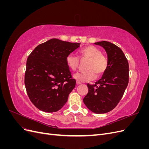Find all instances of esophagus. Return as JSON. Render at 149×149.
<instances>
[{
	"label": "esophagus",
	"mask_w": 149,
	"mask_h": 149,
	"mask_svg": "<svg viewBox=\"0 0 149 149\" xmlns=\"http://www.w3.org/2000/svg\"><path fill=\"white\" fill-rule=\"evenodd\" d=\"M76 84H81V83L78 81H76Z\"/></svg>",
	"instance_id": "esophagus-1"
}]
</instances>
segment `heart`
Here are the masks:
<instances>
[{
	"label": "heart",
	"mask_w": 149,
	"mask_h": 149,
	"mask_svg": "<svg viewBox=\"0 0 149 149\" xmlns=\"http://www.w3.org/2000/svg\"><path fill=\"white\" fill-rule=\"evenodd\" d=\"M79 56L81 60L88 59L86 69L83 72L74 74V78L78 81H91L100 76L106 71L108 66L107 58L102 55L100 49L93 45L86 46L79 50ZM66 62L69 68L75 71L78 68L79 59L73 54H69L66 58Z\"/></svg>",
	"instance_id": "b5f03b06"
}]
</instances>
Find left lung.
I'll return each instance as SVG.
<instances>
[{
    "mask_svg": "<svg viewBox=\"0 0 149 149\" xmlns=\"http://www.w3.org/2000/svg\"><path fill=\"white\" fill-rule=\"evenodd\" d=\"M105 49L108 66L95 84H87L88 93L83 102L96 114H104L115 108L121 100L129 83L128 61L122 49L107 41L94 43Z\"/></svg>",
    "mask_w": 149,
    "mask_h": 149,
    "instance_id": "left-lung-1",
    "label": "left lung"
}]
</instances>
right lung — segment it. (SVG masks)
Returning <instances> with one entry per match:
<instances>
[{
  "instance_id": "add662e5",
  "label": "right lung",
  "mask_w": 149,
  "mask_h": 149,
  "mask_svg": "<svg viewBox=\"0 0 149 149\" xmlns=\"http://www.w3.org/2000/svg\"><path fill=\"white\" fill-rule=\"evenodd\" d=\"M80 43L52 38L40 44L29 56L25 85L30 101L46 112L59 111L76 85L66 62Z\"/></svg>"
}]
</instances>
